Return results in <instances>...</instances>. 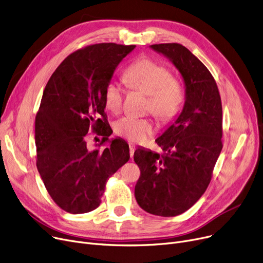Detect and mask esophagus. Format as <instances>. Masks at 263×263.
I'll return each mask as SVG.
<instances>
[{"mask_svg":"<svg viewBox=\"0 0 263 263\" xmlns=\"http://www.w3.org/2000/svg\"><path fill=\"white\" fill-rule=\"evenodd\" d=\"M135 149H136L135 145H134V144H129V155H130V157H133V156H134Z\"/></svg>","mask_w":263,"mask_h":263,"instance_id":"34e87169","label":"esophagus"}]
</instances>
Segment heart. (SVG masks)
Masks as SVG:
<instances>
[{
  "mask_svg": "<svg viewBox=\"0 0 263 263\" xmlns=\"http://www.w3.org/2000/svg\"><path fill=\"white\" fill-rule=\"evenodd\" d=\"M127 83L148 96V110L159 120L168 122L180 111L183 93L180 83L171 77L170 71L149 59H141L125 72ZM123 89L119 82L110 81L105 89L106 108L117 114L121 110ZM116 133L133 142H142L154 132L153 123L147 119L124 117L115 126Z\"/></svg>",
  "mask_w": 263,
  "mask_h": 263,
  "instance_id": "heart-1",
  "label": "heart"
}]
</instances>
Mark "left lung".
I'll use <instances>...</instances> for the list:
<instances>
[{"instance_id": "8db88e82", "label": "left lung", "mask_w": 263, "mask_h": 263, "mask_svg": "<svg viewBox=\"0 0 263 263\" xmlns=\"http://www.w3.org/2000/svg\"><path fill=\"white\" fill-rule=\"evenodd\" d=\"M149 48L181 73L185 102L181 114L155 140L164 155L144 147L135 151L140 169L135 197L147 213L170 217L191 209L208 189L222 148V109L213 76L189 49L180 44Z\"/></svg>"}]
</instances>
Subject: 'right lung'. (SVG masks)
I'll use <instances>...</instances> for the list:
<instances>
[{"label":"right lung","mask_w":263,"mask_h":263,"mask_svg":"<svg viewBox=\"0 0 263 263\" xmlns=\"http://www.w3.org/2000/svg\"><path fill=\"white\" fill-rule=\"evenodd\" d=\"M136 46L97 44L68 55L50 77L35 119L36 166L53 201L71 214L101 204L108 179L129 159L124 139H110L105 89L122 60ZM92 128L102 136L86 146ZM109 143L102 152L99 149Z\"/></svg>","instance_id":"add662e5"}]
</instances>
